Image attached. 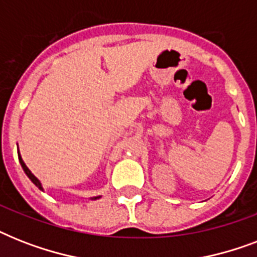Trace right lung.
Returning a JSON list of instances; mask_svg holds the SVG:
<instances>
[{
	"label": "right lung",
	"mask_w": 257,
	"mask_h": 257,
	"mask_svg": "<svg viewBox=\"0 0 257 257\" xmlns=\"http://www.w3.org/2000/svg\"><path fill=\"white\" fill-rule=\"evenodd\" d=\"M18 160H20V164H21L22 169H24V172H25V173H26V176H28V177H29V179L32 180V181H33V184H34V185H36V187H38V188H40V189H41V191H42L41 183H40V181H38L37 177H36V176H34L33 173H32V172L29 171V168H28V167H26L25 163H24V160H22L21 156H20V152H18ZM94 199H97V197H94Z\"/></svg>",
	"instance_id": "add662e5"
}]
</instances>
